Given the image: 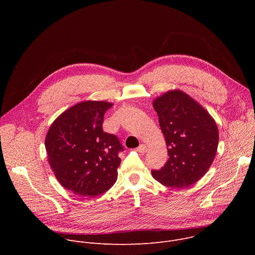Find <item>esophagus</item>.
Here are the masks:
<instances>
[{
    "label": "esophagus",
    "mask_w": 255,
    "mask_h": 255,
    "mask_svg": "<svg viewBox=\"0 0 255 255\" xmlns=\"http://www.w3.org/2000/svg\"><path fill=\"white\" fill-rule=\"evenodd\" d=\"M136 150H137L139 153H145V152H146V150H147V147L145 146L144 144H141L139 147H137Z\"/></svg>",
    "instance_id": "1"
}]
</instances>
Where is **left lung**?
I'll return each instance as SVG.
<instances>
[{
	"mask_svg": "<svg viewBox=\"0 0 255 255\" xmlns=\"http://www.w3.org/2000/svg\"><path fill=\"white\" fill-rule=\"evenodd\" d=\"M164 135L168 160L152 176L163 186L185 189L208 171L216 153L219 131L212 116L192 97L168 91L153 101Z\"/></svg>",
	"mask_w": 255,
	"mask_h": 255,
	"instance_id": "left-lung-1",
	"label": "left lung"
}]
</instances>
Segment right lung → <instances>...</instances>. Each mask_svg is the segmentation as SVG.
<instances>
[{
  "instance_id": "right-lung-1",
  "label": "right lung",
  "mask_w": 255,
  "mask_h": 255,
  "mask_svg": "<svg viewBox=\"0 0 255 255\" xmlns=\"http://www.w3.org/2000/svg\"><path fill=\"white\" fill-rule=\"evenodd\" d=\"M112 103L85 101L70 107L51 124L47 159L59 184L76 195L93 198L111 189L124 148L117 136L103 131Z\"/></svg>"
}]
</instances>
